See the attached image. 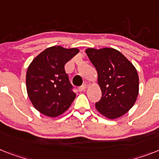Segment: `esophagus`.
Listing matches in <instances>:
<instances>
[{"instance_id": "1", "label": "esophagus", "mask_w": 159, "mask_h": 159, "mask_svg": "<svg viewBox=\"0 0 159 159\" xmlns=\"http://www.w3.org/2000/svg\"><path fill=\"white\" fill-rule=\"evenodd\" d=\"M86 85H83V86H82L81 87L78 88V90H79V92H83L86 90Z\"/></svg>"}]
</instances>
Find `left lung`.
Segmentation results:
<instances>
[{
    "instance_id": "obj_1",
    "label": "left lung",
    "mask_w": 159,
    "mask_h": 159,
    "mask_svg": "<svg viewBox=\"0 0 159 159\" xmlns=\"http://www.w3.org/2000/svg\"><path fill=\"white\" fill-rule=\"evenodd\" d=\"M86 53L97 70L102 91L95 108L110 120L123 116L133 107L139 94V77L135 66L112 48H90Z\"/></svg>"
}]
</instances>
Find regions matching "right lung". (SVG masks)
Returning a JSON list of instances; mask_svg holds the SVG:
<instances>
[{
  "label": "right lung",
  "mask_w": 159,
  "mask_h": 159,
  "mask_svg": "<svg viewBox=\"0 0 159 159\" xmlns=\"http://www.w3.org/2000/svg\"><path fill=\"white\" fill-rule=\"evenodd\" d=\"M77 48L52 46L34 57L27 68L26 86L34 107L55 118L69 108L76 94L65 71V65L79 52Z\"/></svg>",
  "instance_id": "right-lung-1"
}]
</instances>
